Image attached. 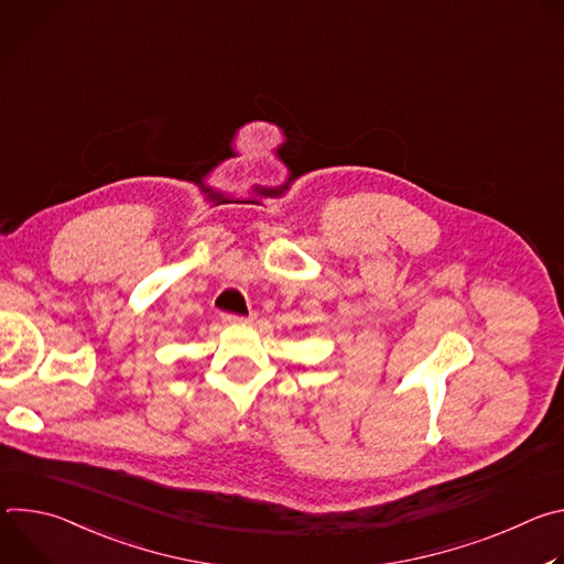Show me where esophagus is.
I'll return each instance as SVG.
<instances>
[{"label":"esophagus","instance_id":"1","mask_svg":"<svg viewBox=\"0 0 564 564\" xmlns=\"http://www.w3.org/2000/svg\"><path fill=\"white\" fill-rule=\"evenodd\" d=\"M223 318L227 321V324H250V321L254 318V314H250V316H238V314H223Z\"/></svg>","mask_w":564,"mask_h":564}]
</instances>
